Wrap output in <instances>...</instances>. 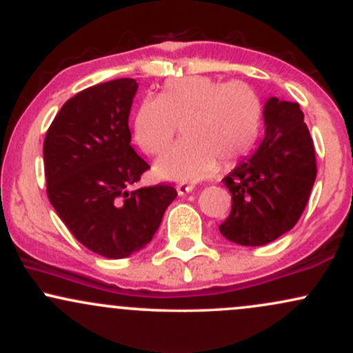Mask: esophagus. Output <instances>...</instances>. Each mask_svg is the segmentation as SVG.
Listing matches in <instances>:
<instances>
[{
  "mask_svg": "<svg viewBox=\"0 0 353 353\" xmlns=\"http://www.w3.org/2000/svg\"><path fill=\"white\" fill-rule=\"evenodd\" d=\"M192 189H194L192 184H177L176 185V190H177V194H179V196H184V194L192 192Z\"/></svg>",
  "mask_w": 353,
  "mask_h": 353,
  "instance_id": "34e87169",
  "label": "esophagus"
}]
</instances>
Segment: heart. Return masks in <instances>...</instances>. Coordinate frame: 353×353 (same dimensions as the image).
<instances>
[{
  "label": "heart",
  "mask_w": 353,
  "mask_h": 353,
  "mask_svg": "<svg viewBox=\"0 0 353 353\" xmlns=\"http://www.w3.org/2000/svg\"><path fill=\"white\" fill-rule=\"evenodd\" d=\"M184 129L185 139L156 163L165 179L199 181L224 164L244 157L257 141L262 103L242 81L221 83L185 76L164 84L159 98L143 101L134 117V139L148 154H161Z\"/></svg>",
  "instance_id": "b5f03b06"
}]
</instances>
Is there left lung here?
<instances>
[{"label":"left lung","mask_w":353,"mask_h":353,"mask_svg":"<svg viewBox=\"0 0 353 353\" xmlns=\"http://www.w3.org/2000/svg\"><path fill=\"white\" fill-rule=\"evenodd\" d=\"M265 136L254 156L224 177L232 194L229 217L219 225L239 245H265L301 219L317 176L314 143L297 103L269 98Z\"/></svg>","instance_id":"1"}]
</instances>
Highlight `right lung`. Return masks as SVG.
Listing matches in <instances>:
<instances>
[{"label": "right lung", "mask_w": 353, "mask_h": 353, "mask_svg": "<svg viewBox=\"0 0 353 353\" xmlns=\"http://www.w3.org/2000/svg\"><path fill=\"white\" fill-rule=\"evenodd\" d=\"M136 91L131 78L84 89L64 103L44 137L51 205L81 244L108 259L148 245L177 196L169 184L129 190L149 169L131 145Z\"/></svg>", "instance_id": "obj_1"}]
</instances>
